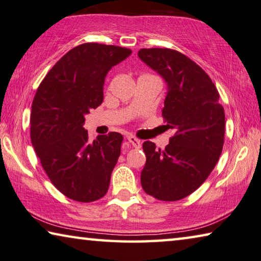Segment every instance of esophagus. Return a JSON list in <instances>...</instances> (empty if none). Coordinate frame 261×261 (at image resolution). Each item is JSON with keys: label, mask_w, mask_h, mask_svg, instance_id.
I'll list each match as a JSON object with an SVG mask.
<instances>
[{"label": "esophagus", "mask_w": 261, "mask_h": 261, "mask_svg": "<svg viewBox=\"0 0 261 261\" xmlns=\"http://www.w3.org/2000/svg\"><path fill=\"white\" fill-rule=\"evenodd\" d=\"M127 141L132 144V146L135 147V148H140L141 147V141L139 139H136L135 136H133V135H128L127 136Z\"/></svg>", "instance_id": "1"}]
</instances>
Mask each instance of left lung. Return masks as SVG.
Here are the masks:
<instances>
[{
  "label": "left lung",
  "mask_w": 261,
  "mask_h": 261,
  "mask_svg": "<svg viewBox=\"0 0 261 261\" xmlns=\"http://www.w3.org/2000/svg\"><path fill=\"white\" fill-rule=\"evenodd\" d=\"M138 55L168 84L162 115L174 132L164 150L143 142L141 185L157 200L177 201L198 190L215 168L224 143V109L211 77L186 55L170 48H142Z\"/></svg>",
  "instance_id": "1"
}]
</instances>
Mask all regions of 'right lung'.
I'll return each mask as SVG.
<instances>
[{"instance_id":"1","label":"right lung","mask_w":261,"mask_h":261,"mask_svg":"<svg viewBox=\"0 0 261 261\" xmlns=\"http://www.w3.org/2000/svg\"><path fill=\"white\" fill-rule=\"evenodd\" d=\"M132 50L85 42L70 49L42 80L33 98L31 141L53 185L69 199L92 202L109 190L122 135L111 132L92 142L85 114L99 106L105 77Z\"/></svg>"}]
</instances>
